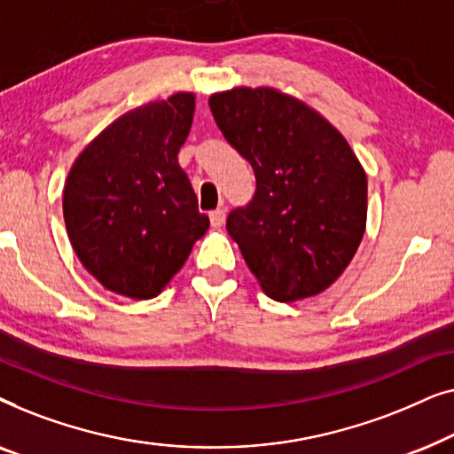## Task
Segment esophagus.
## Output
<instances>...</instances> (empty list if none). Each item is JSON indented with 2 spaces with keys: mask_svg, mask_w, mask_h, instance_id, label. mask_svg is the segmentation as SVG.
I'll return each instance as SVG.
<instances>
[{
  "mask_svg": "<svg viewBox=\"0 0 454 454\" xmlns=\"http://www.w3.org/2000/svg\"><path fill=\"white\" fill-rule=\"evenodd\" d=\"M225 219H227V213L223 208H216L210 213V223H213V227H223L225 225Z\"/></svg>",
  "mask_w": 454,
  "mask_h": 454,
  "instance_id": "obj_1",
  "label": "esophagus"
}]
</instances>
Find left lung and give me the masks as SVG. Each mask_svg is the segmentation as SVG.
Here are the masks:
<instances>
[{"label": "left lung", "mask_w": 454, "mask_h": 454, "mask_svg": "<svg viewBox=\"0 0 454 454\" xmlns=\"http://www.w3.org/2000/svg\"><path fill=\"white\" fill-rule=\"evenodd\" d=\"M208 105L256 176L252 202L227 216L247 269L277 301L322 294L365 231L368 179L349 142L318 111L270 86H235Z\"/></svg>", "instance_id": "1"}]
</instances>
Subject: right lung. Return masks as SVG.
<instances>
[{"instance_id":"add662e5","label":"right lung","mask_w":454,"mask_h":454,"mask_svg":"<svg viewBox=\"0 0 454 454\" xmlns=\"http://www.w3.org/2000/svg\"><path fill=\"white\" fill-rule=\"evenodd\" d=\"M194 109V92H176L128 111L67 173V238L84 269L114 294L157 297L210 225L177 160Z\"/></svg>"}]
</instances>
